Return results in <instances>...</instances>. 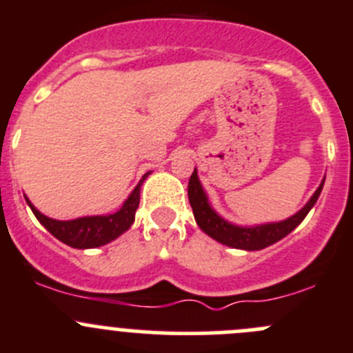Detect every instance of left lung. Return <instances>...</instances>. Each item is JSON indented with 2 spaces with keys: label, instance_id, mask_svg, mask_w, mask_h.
Segmentation results:
<instances>
[{
  "label": "left lung",
  "instance_id": "left-lung-1",
  "mask_svg": "<svg viewBox=\"0 0 353 353\" xmlns=\"http://www.w3.org/2000/svg\"><path fill=\"white\" fill-rule=\"evenodd\" d=\"M322 187H324V182L315 190V194L308 201L307 206L298 211L294 216L288 218V220L279 221V223L258 225V227H237V225L225 221L223 218H220L211 210L210 203L206 199V194H204L199 179H197L196 170H194L189 180V203L192 206L194 218H196L197 225H199L201 230H204L208 236L213 237L218 243L225 244V246L237 248V250L256 251L277 243L283 237H286L291 230L296 229L298 225L303 221V218L308 214V211L312 210V206L317 203Z\"/></svg>",
  "mask_w": 353,
  "mask_h": 353
}]
</instances>
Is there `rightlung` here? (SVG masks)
I'll return each instance as SVG.
<instances>
[{
    "mask_svg": "<svg viewBox=\"0 0 353 353\" xmlns=\"http://www.w3.org/2000/svg\"><path fill=\"white\" fill-rule=\"evenodd\" d=\"M147 174L149 173L143 174V179L140 180L135 190L130 194L123 208L117 213L107 214V216H86L78 218V220L59 221L39 213L29 201L28 204L31 206L34 216L41 221L43 227L57 239L65 243L67 246L78 248V250L99 248L114 241L132 227V223L135 221V211L140 204V185H142Z\"/></svg>",
    "mask_w": 353,
    "mask_h": 353,
    "instance_id": "1",
    "label": "right lung"
}]
</instances>
